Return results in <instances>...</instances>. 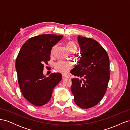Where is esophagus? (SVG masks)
Segmentation results:
<instances>
[{
  "instance_id": "esophagus-1",
  "label": "esophagus",
  "mask_w": 130,
  "mask_h": 130,
  "mask_svg": "<svg viewBox=\"0 0 130 130\" xmlns=\"http://www.w3.org/2000/svg\"><path fill=\"white\" fill-rule=\"evenodd\" d=\"M67 78V77L65 76V75H62V79H65V78Z\"/></svg>"
}]
</instances>
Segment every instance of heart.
I'll list each match as a JSON object with an SVG mask.
<instances>
[{
	"instance_id": "heart-1",
	"label": "heart",
	"mask_w": 130,
	"mask_h": 130,
	"mask_svg": "<svg viewBox=\"0 0 130 130\" xmlns=\"http://www.w3.org/2000/svg\"><path fill=\"white\" fill-rule=\"evenodd\" d=\"M66 48L69 52L74 53L77 49V46L75 43L70 41L67 43ZM55 67L57 71L63 74H65L71 68V65L64 62L60 61L56 63L55 65Z\"/></svg>"
}]
</instances>
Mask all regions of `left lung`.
I'll list each match as a JSON object with an SVG mask.
<instances>
[{"instance_id": "8db88e82", "label": "left lung", "mask_w": 130, "mask_h": 130, "mask_svg": "<svg viewBox=\"0 0 130 130\" xmlns=\"http://www.w3.org/2000/svg\"><path fill=\"white\" fill-rule=\"evenodd\" d=\"M81 59L70 73L78 77L72 78L71 90L75 104L87 109L96 105L107 90L110 77L109 59L105 49L92 38L78 36Z\"/></svg>"}]
</instances>
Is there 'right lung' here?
I'll return each instance as SVG.
<instances>
[{
	"label": "right lung",
	"instance_id": "obj_1",
	"mask_svg": "<svg viewBox=\"0 0 130 130\" xmlns=\"http://www.w3.org/2000/svg\"><path fill=\"white\" fill-rule=\"evenodd\" d=\"M62 35L44 34L27 40L19 51L15 61L18 81L23 96L36 106L47 104L55 87L62 80L61 73L43 74L44 63L50 60L53 47L62 38Z\"/></svg>",
	"mask_w": 130,
	"mask_h": 130
}]
</instances>
